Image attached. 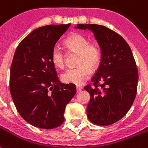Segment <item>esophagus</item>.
I'll list each match as a JSON object with an SVG mask.
<instances>
[{"mask_svg": "<svg viewBox=\"0 0 148 148\" xmlns=\"http://www.w3.org/2000/svg\"><path fill=\"white\" fill-rule=\"evenodd\" d=\"M76 90H77V92H80L82 90V87L80 86H76Z\"/></svg>", "mask_w": 148, "mask_h": 148, "instance_id": "1", "label": "esophagus"}]
</instances>
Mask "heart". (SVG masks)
<instances>
[{"mask_svg": "<svg viewBox=\"0 0 148 148\" xmlns=\"http://www.w3.org/2000/svg\"><path fill=\"white\" fill-rule=\"evenodd\" d=\"M65 45L71 52L77 53V66L69 68L61 74V79L65 83L81 85L90 74L91 70L99 66L102 58L101 48L96 43H90L85 36L74 34L66 39ZM53 65L62 68L65 64L63 51L58 46H54L51 52Z\"/></svg>", "mask_w": 148, "mask_h": 148, "instance_id": "1", "label": "heart"}]
</instances>
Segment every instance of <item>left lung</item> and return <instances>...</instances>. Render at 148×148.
Segmentation results:
<instances>
[{
	"instance_id": "obj_1",
	"label": "left lung",
	"mask_w": 148,
	"mask_h": 148,
	"mask_svg": "<svg viewBox=\"0 0 148 148\" xmlns=\"http://www.w3.org/2000/svg\"><path fill=\"white\" fill-rule=\"evenodd\" d=\"M74 28L92 31L102 51L91 79L95 87L84 88L90 95L87 117L99 126L113 124L127 113L136 96L139 74L132 49L120 35L103 25L78 24ZM99 82L102 84L98 88Z\"/></svg>"
}]
</instances>
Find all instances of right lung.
Returning <instances> with one entry per match:
<instances>
[{
	"label": "right lung",
	"instance_id": "1",
	"mask_svg": "<svg viewBox=\"0 0 148 148\" xmlns=\"http://www.w3.org/2000/svg\"><path fill=\"white\" fill-rule=\"evenodd\" d=\"M70 25L36 29L20 42L13 56L10 94L21 116L38 128L59 127L64 122L66 106L76 94L75 85L58 80L51 61L52 49Z\"/></svg>",
	"mask_w": 148,
	"mask_h": 148
}]
</instances>
